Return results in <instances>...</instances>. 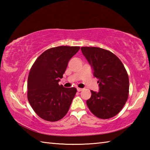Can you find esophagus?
<instances>
[{"label": "esophagus", "instance_id": "obj_1", "mask_svg": "<svg viewBox=\"0 0 150 150\" xmlns=\"http://www.w3.org/2000/svg\"><path fill=\"white\" fill-rule=\"evenodd\" d=\"M77 91H79V92H80V91H81L83 90V88H77Z\"/></svg>", "mask_w": 150, "mask_h": 150}]
</instances>
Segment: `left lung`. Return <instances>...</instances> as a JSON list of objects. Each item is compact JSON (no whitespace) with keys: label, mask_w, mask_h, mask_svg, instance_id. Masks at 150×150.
Returning a JSON list of instances; mask_svg holds the SVG:
<instances>
[{"label":"left lung","mask_w":150,"mask_h":150,"mask_svg":"<svg viewBox=\"0 0 150 150\" xmlns=\"http://www.w3.org/2000/svg\"><path fill=\"white\" fill-rule=\"evenodd\" d=\"M82 53L98 79L99 91H91L87 100L94 115L108 119L119 113L128 97L129 78L121 61L110 51L96 47H82Z\"/></svg>","instance_id":"1"}]
</instances>
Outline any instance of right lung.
Here are the masks:
<instances>
[{
  "mask_svg": "<svg viewBox=\"0 0 150 150\" xmlns=\"http://www.w3.org/2000/svg\"><path fill=\"white\" fill-rule=\"evenodd\" d=\"M80 49L78 46H58L45 51L35 61L28 78V99L40 118L59 120L69 110L77 88L58 84L68 62Z\"/></svg>",
  "mask_w": 150,
  "mask_h": 150,
  "instance_id": "1",
  "label": "right lung"
}]
</instances>
